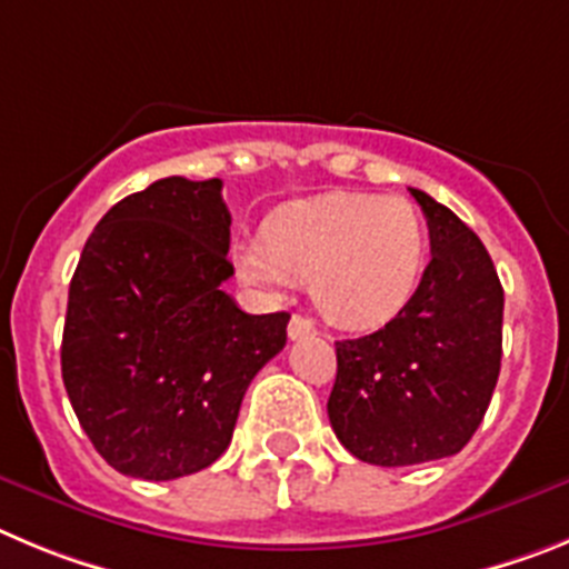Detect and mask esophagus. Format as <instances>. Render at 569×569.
Masks as SVG:
<instances>
[{"label": "esophagus", "mask_w": 569, "mask_h": 569, "mask_svg": "<svg viewBox=\"0 0 569 569\" xmlns=\"http://www.w3.org/2000/svg\"><path fill=\"white\" fill-rule=\"evenodd\" d=\"M311 335H317V329H315V322L309 320V317H303V315H295L289 320V337L291 340H303V337H311Z\"/></svg>", "instance_id": "1"}]
</instances>
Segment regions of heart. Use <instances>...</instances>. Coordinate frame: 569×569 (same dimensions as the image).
<instances>
[{
  "label": "heart",
  "mask_w": 569,
  "mask_h": 569,
  "mask_svg": "<svg viewBox=\"0 0 569 569\" xmlns=\"http://www.w3.org/2000/svg\"><path fill=\"white\" fill-rule=\"evenodd\" d=\"M428 252L419 209L402 196L331 192L272 214L269 232L232 243L234 274L266 297L300 280L342 329H377L417 291Z\"/></svg>",
  "instance_id": "b5f03b06"
}]
</instances>
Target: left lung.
I'll use <instances>...</instances> for the list:
<instances>
[{
  "label": "left lung",
  "mask_w": 569,
  "mask_h": 569,
  "mask_svg": "<svg viewBox=\"0 0 569 569\" xmlns=\"http://www.w3.org/2000/svg\"><path fill=\"white\" fill-rule=\"evenodd\" d=\"M431 263L391 322L337 342L329 419L357 459L382 468L453 457L482 422L501 366L505 291L473 229L411 189Z\"/></svg>",
  "instance_id": "obj_1"
}]
</instances>
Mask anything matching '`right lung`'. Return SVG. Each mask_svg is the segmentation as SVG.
I'll list each match as a JSON object with an SVG mask.
<instances>
[{"label":"right lung","mask_w":569,"mask_h":569,"mask_svg":"<svg viewBox=\"0 0 569 569\" xmlns=\"http://www.w3.org/2000/svg\"><path fill=\"white\" fill-rule=\"evenodd\" d=\"M221 178H161L119 201L87 238L70 280L61 380L107 465L167 482L232 442L254 373L286 346L289 315H247Z\"/></svg>","instance_id":"add662e5"}]
</instances>
